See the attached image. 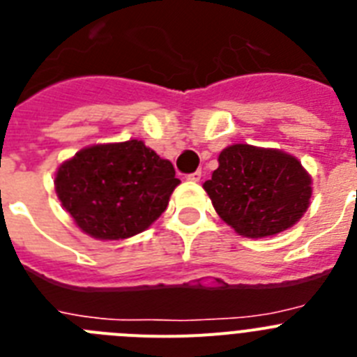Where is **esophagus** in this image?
I'll return each mask as SVG.
<instances>
[{
  "mask_svg": "<svg viewBox=\"0 0 357 357\" xmlns=\"http://www.w3.org/2000/svg\"><path fill=\"white\" fill-rule=\"evenodd\" d=\"M200 178H202V172H195L191 173V175H188L189 182H200Z\"/></svg>",
  "mask_w": 357,
  "mask_h": 357,
  "instance_id": "1",
  "label": "esophagus"
}]
</instances>
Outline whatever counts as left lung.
<instances>
[{
	"label": "left lung",
	"mask_w": 357,
	"mask_h": 357,
	"mask_svg": "<svg viewBox=\"0 0 357 357\" xmlns=\"http://www.w3.org/2000/svg\"><path fill=\"white\" fill-rule=\"evenodd\" d=\"M311 175L277 148L230 144L204 182L218 216L245 238H270L295 225L309 207Z\"/></svg>",
	"instance_id": "left-lung-1"
}]
</instances>
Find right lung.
Wrapping results in <instances>:
<instances>
[{
	"label": "right lung",
	"mask_w": 357,
	"mask_h": 357,
	"mask_svg": "<svg viewBox=\"0 0 357 357\" xmlns=\"http://www.w3.org/2000/svg\"><path fill=\"white\" fill-rule=\"evenodd\" d=\"M181 184L168 159L143 141L85 146L55 173V191L78 229L100 241L146 230Z\"/></svg>",
	"instance_id": "obj_1"
}]
</instances>
